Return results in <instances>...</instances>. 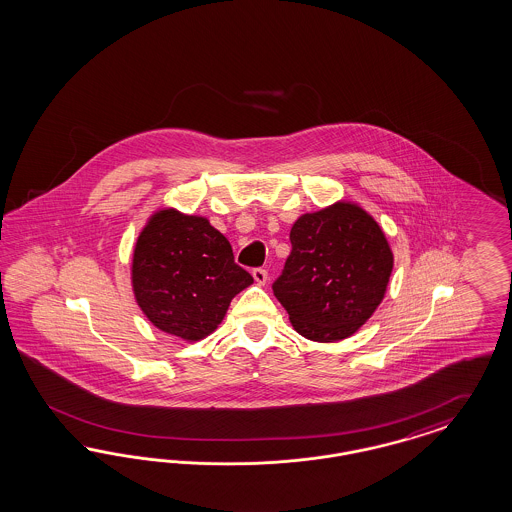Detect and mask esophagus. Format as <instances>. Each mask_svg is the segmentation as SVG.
Instances as JSON below:
<instances>
[{
  "mask_svg": "<svg viewBox=\"0 0 512 512\" xmlns=\"http://www.w3.org/2000/svg\"><path fill=\"white\" fill-rule=\"evenodd\" d=\"M253 280L257 285H265L266 280H268V272H266L265 268H255L253 270Z\"/></svg>",
  "mask_w": 512,
  "mask_h": 512,
  "instance_id": "34e87169",
  "label": "esophagus"
}]
</instances>
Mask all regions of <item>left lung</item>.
<instances>
[{
    "label": "left lung",
    "instance_id": "left-lung-1",
    "mask_svg": "<svg viewBox=\"0 0 512 512\" xmlns=\"http://www.w3.org/2000/svg\"><path fill=\"white\" fill-rule=\"evenodd\" d=\"M291 255L272 285L299 335L314 342L352 336L384 300L393 251L371 213L338 200L293 223Z\"/></svg>",
    "mask_w": 512,
    "mask_h": 512
}]
</instances>
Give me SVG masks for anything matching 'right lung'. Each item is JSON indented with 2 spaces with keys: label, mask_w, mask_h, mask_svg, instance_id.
Returning <instances> with one entry per match:
<instances>
[{
  "label": "right lung",
  "mask_w": 512,
  "mask_h": 512,
  "mask_svg": "<svg viewBox=\"0 0 512 512\" xmlns=\"http://www.w3.org/2000/svg\"><path fill=\"white\" fill-rule=\"evenodd\" d=\"M132 293L159 331L198 342L219 327L230 300L253 283L208 217L160 208L132 251Z\"/></svg>",
  "instance_id": "1"
}]
</instances>
